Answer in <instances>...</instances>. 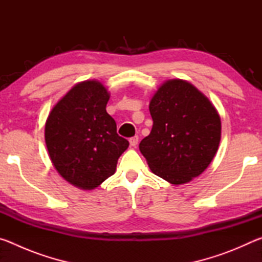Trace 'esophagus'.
Returning <instances> with one entry per match:
<instances>
[{"mask_svg": "<svg viewBox=\"0 0 262 262\" xmlns=\"http://www.w3.org/2000/svg\"><path fill=\"white\" fill-rule=\"evenodd\" d=\"M129 143L132 147H136L137 143H139V136H133L129 139Z\"/></svg>", "mask_w": 262, "mask_h": 262, "instance_id": "esophagus-1", "label": "esophagus"}]
</instances>
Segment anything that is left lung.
<instances>
[{
	"instance_id": "8db88e82",
	"label": "left lung",
	"mask_w": 262,
	"mask_h": 262,
	"mask_svg": "<svg viewBox=\"0 0 262 262\" xmlns=\"http://www.w3.org/2000/svg\"><path fill=\"white\" fill-rule=\"evenodd\" d=\"M154 125L140 143L155 174L186 184L209 165L221 141V119L207 97L183 79L163 84L150 101Z\"/></svg>"
}]
</instances>
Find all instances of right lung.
I'll return each mask as SVG.
<instances>
[{
	"instance_id": "obj_1",
	"label": "right lung",
	"mask_w": 262,
	"mask_h": 262,
	"mask_svg": "<svg viewBox=\"0 0 262 262\" xmlns=\"http://www.w3.org/2000/svg\"><path fill=\"white\" fill-rule=\"evenodd\" d=\"M110 95L97 81L78 83L51 111L45 141L53 165L76 187L94 189L114 174L129 145L106 112Z\"/></svg>"
}]
</instances>
